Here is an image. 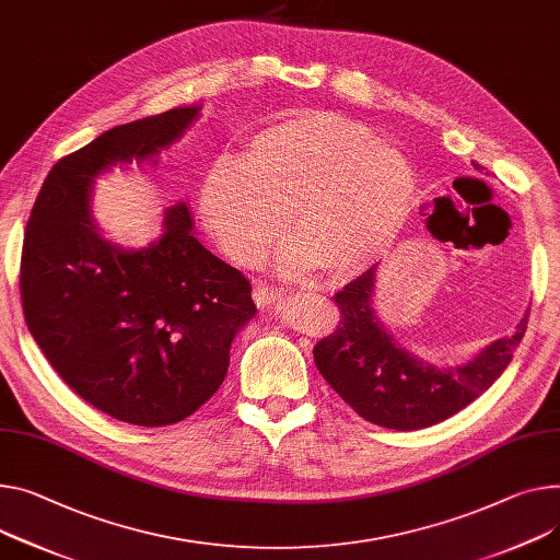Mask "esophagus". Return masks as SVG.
I'll return each instance as SVG.
<instances>
[{
  "label": "esophagus",
  "mask_w": 560,
  "mask_h": 560,
  "mask_svg": "<svg viewBox=\"0 0 560 560\" xmlns=\"http://www.w3.org/2000/svg\"><path fill=\"white\" fill-rule=\"evenodd\" d=\"M253 295H255L257 307H262V310H271L282 300V291L278 287H271V284H257Z\"/></svg>",
  "instance_id": "34e87169"
}]
</instances>
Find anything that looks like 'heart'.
Wrapping results in <instances>:
<instances>
[{
  "mask_svg": "<svg viewBox=\"0 0 560 560\" xmlns=\"http://www.w3.org/2000/svg\"><path fill=\"white\" fill-rule=\"evenodd\" d=\"M415 201L410 163L365 125L331 112H300L257 132L237 154L214 159L199 186L206 224L242 265L282 233L287 273L314 262L334 278L363 271L388 248Z\"/></svg>",
  "mask_w": 560,
  "mask_h": 560,
  "instance_id": "1",
  "label": "heart"
}]
</instances>
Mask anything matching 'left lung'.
<instances>
[{
  "mask_svg": "<svg viewBox=\"0 0 560 560\" xmlns=\"http://www.w3.org/2000/svg\"><path fill=\"white\" fill-rule=\"evenodd\" d=\"M472 167L485 170L476 161ZM376 269L334 295L340 325L314 348L316 368L342 401L376 425L419 430L440 423L500 378L525 336L527 316L511 336L489 342L476 357L440 368L406 350L378 320L372 307Z\"/></svg>",
  "mask_w": 560,
  "mask_h": 560,
  "instance_id": "obj_1",
  "label": "left lung"
}]
</instances>
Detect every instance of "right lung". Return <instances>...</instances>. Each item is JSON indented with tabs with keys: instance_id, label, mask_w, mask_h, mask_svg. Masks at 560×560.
Listing matches in <instances>:
<instances>
[{
	"instance_id": "add662e5",
	"label": "right lung",
	"mask_w": 560,
	"mask_h": 560,
	"mask_svg": "<svg viewBox=\"0 0 560 560\" xmlns=\"http://www.w3.org/2000/svg\"><path fill=\"white\" fill-rule=\"evenodd\" d=\"M199 112L175 107L112 127L60 159L24 233L22 307L39 350L75 395L135 425L199 410L257 314L250 282L195 237L186 201L163 210L161 235L141 248L107 240L92 218L98 177L156 163Z\"/></svg>"
}]
</instances>
